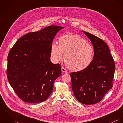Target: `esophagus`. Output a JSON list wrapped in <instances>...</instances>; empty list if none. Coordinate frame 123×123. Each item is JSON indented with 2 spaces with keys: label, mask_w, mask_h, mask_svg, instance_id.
<instances>
[{
  "label": "esophagus",
  "mask_w": 123,
  "mask_h": 123,
  "mask_svg": "<svg viewBox=\"0 0 123 123\" xmlns=\"http://www.w3.org/2000/svg\"><path fill=\"white\" fill-rule=\"evenodd\" d=\"M62 72H65L66 73H68V71L66 70V69H65L64 67H62Z\"/></svg>",
  "instance_id": "34e87169"
}]
</instances>
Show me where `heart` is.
I'll use <instances>...</instances> for the list:
<instances>
[{
    "instance_id": "obj_1",
    "label": "heart",
    "mask_w": 123,
    "mask_h": 123,
    "mask_svg": "<svg viewBox=\"0 0 123 123\" xmlns=\"http://www.w3.org/2000/svg\"><path fill=\"white\" fill-rule=\"evenodd\" d=\"M59 42V44L53 43L51 46V56L56 62L62 61L64 53L65 63L71 70H83L91 63L94 48L84 38L78 35L66 34L61 36Z\"/></svg>"
}]
</instances>
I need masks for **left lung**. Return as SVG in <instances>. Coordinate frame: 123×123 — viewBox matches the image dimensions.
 Segmentation results:
<instances>
[{"mask_svg": "<svg viewBox=\"0 0 123 123\" xmlns=\"http://www.w3.org/2000/svg\"><path fill=\"white\" fill-rule=\"evenodd\" d=\"M91 41L94 55L91 63L83 70L70 73L72 89L76 98L85 105L100 102L113 87L115 63L104 41L83 31Z\"/></svg>", "mask_w": 123, "mask_h": 123, "instance_id": "obj_1", "label": "left lung"}]
</instances>
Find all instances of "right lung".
Instances as JSON below:
<instances>
[{
	"instance_id": "right-lung-1",
	"label": "right lung",
	"mask_w": 123,
	"mask_h": 123,
	"mask_svg": "<svg viewBox=\"0 0 123 123\" xmlns=\"http://www.w3.org/2000/svg\"><path fill=\"white\" fill-rule=\"evenodd\" d=\"M63 27L48 26L21 37L7 57L6 74L9 84L18 97L30 103L46 100L53 82L61 74L60 64L50 61L51 46L56 34Z\"/></svg>"
}]
</instances>
